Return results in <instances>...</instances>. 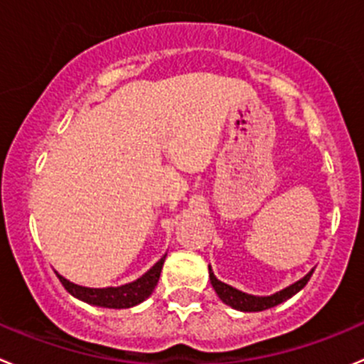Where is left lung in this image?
I'll return each mask as SVG.
<instances>
[{
	"instance_id": "left-lung-1",
	"label": "left lung",
	"mask_w": 364,
	"mask_h": 364,
	"mask_svg": "<svg viewBox=\"0 0 364 364\" xmlns=\"http://www.w3.org/2000/svg\"><path fill=\"white\" fill-rule=\"evenodd\" d=\"M208 268H210L211 287H213V290L217 291L218 299H220L224 304L231 306L232 309H238V311H243V313L264 311V309H270V308H274V306L283 304L284 301H288V299L294 297L295 294H299V291H301L302 288L308 284L309 277L313 276V270H309L308 274L302 277V279L295 281V283L290 284V287L283 288V290L276 291V294L259 297V295L245 294V291L236 290V288H232V287H229V284L222 283V281H218L217 277H215L213 270H211V264Z\"/></svg>"
}]
</instances>
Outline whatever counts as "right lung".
Returning a JSON list of instances; mask_svg holds the SVG:
<instances>
[{"mask_svg": "<svg viewBox=\"0 0 364 364\" xmlns=\"http://www.w3.org/2000/svg\"><path fill=\"white\" fill-rule=\"evenodd\" d=\"M165 256H167V254H165ZM165 256L161 257L158 263H154V267L149 268L142 277H139V279L133 281V283L122 284V287L87 288V287H80V284L70 283L69 279L60 276L58 272H56V276H58L60 283L63 284V288H65L73 297L80 299V301L87 302V304L100 306V308H110V309H126V308H133V306L140 304V302H144L151 294H153L154 287H156L158 279H160Z\"/></svg>", "mask_w": 364, "mask_h": 364, "instance_id": "right-lung-1", "label": "right lung"}]
</instances>
